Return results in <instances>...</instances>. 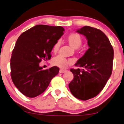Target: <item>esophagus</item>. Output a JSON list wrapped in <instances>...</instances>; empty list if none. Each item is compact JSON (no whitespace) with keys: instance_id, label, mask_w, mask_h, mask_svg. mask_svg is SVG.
Segmentation results:
<instances>
[{"instance_id":"esophagus-1","label":"esophagus","mask_w":124,"mask_h":124,"mask_svg":"<svg viewBox=\"0 0 124 124\" xmlns=\"http://www.w3.org/2000/svg\"><path fill=\"white\" fill-rule=\"evenodd\" d=\"M67 70H63V69H60V70H59V72L61 73H65L66 71H67Z\"/></svg>"}]
</instances>
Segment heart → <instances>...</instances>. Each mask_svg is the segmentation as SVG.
<instances>
[{
    "instance_id": "1",
    "label": "heart",
    "mask_w": 124,
    "mask_h": 124,
    "mask_svg": "<svg viewBox=\"0 0 124 124\" xmlns=\"http://www.w3.org/2000/svg\"><path fill=\"white\" fill-rule=\"evenodd\" d=\"M68 43L71 46L77 49L80 47L82 43V37L78 33H72L67 38ZM60 46V42L58 41L54 45L53 50L54 51L58 50ZM74 61L71 59L65 58L62 55H58L54 57L52 60L53 64L61 68H66L69 65L72 64Z\"/></svg>"
}]
</instances>
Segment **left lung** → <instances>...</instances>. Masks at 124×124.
I'll return each mask as SVG.
<instances>
[{
	"label": "left lung",
	"instance_id": "8db88e82",
	"mask_svg": "<svg viewBox=\"0 0 124 124\" xmlns=\"http://www.w3.org/2000/svg\"><path fill=\"white\" fill-rule=\"evenodd\" d=\"M88 40L89 48L70 70L74 78L68 85L75 98L86 101L96 96L111 76L114 51L107 36L99 29L85 26L76 31Z\"/></svg>",
	"mask_w": 124,
	"mask_h": 124
}]
</instances>
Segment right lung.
Instances as JSON below:
<instances>
[{"mask_svg": "<svg viewBox=\"0 0 124 124\" xmlns=\"http://www.w3.org/2000/svg\"><path fill=\"white\" fill-rule=\"evenodd\" d=\"M62 26L38 25L20 34L11 58V77L17 88L28 98L44 93L59 71L57 67L43 70L42 60L51 59V52L63 34Z\"/></svg>", "mask_w": 124, "mask_h": 124, "instance_id": "right-lung-1", "label": "right lung"}]
</instances>
